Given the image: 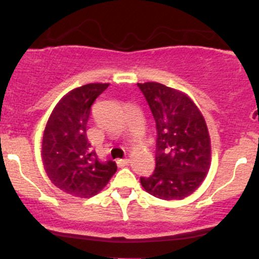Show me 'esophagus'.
I'll use <instances>...</instances> for the list:
<instances>
[{
    "label": "esophagus",
    "instance_id": "34e87169",
    "mask_svg": "<svg viewBox=\"0 0 259 259\" xmlns=\"http://www.w3.org/2000/svg\"><path fill=\"white\" fill-rule=\"evenodd\" d=\"M129 163H130L129 159H117L116 160V164L119 168H124V166L129 165Z\"/></svg>",
    "mask_w": 259,
    "mask_h": 259
}]
</instances>
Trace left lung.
<instances>
[{
	"label": "left lung",
	"instance_id": "left-lung-1",
	"mask_svg": "<svg viewBox=\"0 0 259 259\" xmlns=\"http://www.w3.org/2000/svg\"><path fill=\"white\" fill-rule=\"evenodd\" d=\"M156 122L155 170L140 178L143 188L164 200L193 194L210 168V137L194 101L159 82L138 83Z\"/></svg>",
	"mask_w": 259,
	"mask_h": 259
}]
</instances>
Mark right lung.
<instances>
[{"mask_svg": "<svg viewBox=\"0 0 259 259\" xmlns=\"http://www.w3.org/2000/svg\"><path fill=\"white\" fill-rule=\"evenodd\" d=\"M108 86L88 83L67 93L56 104L44 130V169L52 184L75 197L96 195L117 169L115 161L99 160L86 137L91 105Z\"/></svg>", "mask_w": 259, "mask_h": 259, "instance_id": "obj_1", "label": "right lung"}]
</instances>
